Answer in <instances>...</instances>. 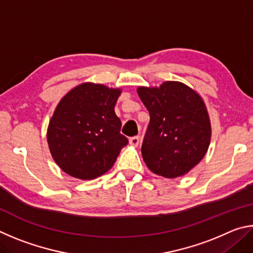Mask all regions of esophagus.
Listing matches in <instances>:
<instances>
[{
    "label": "esophagus",
    "instance_id": "1",
    "mask_svg": "<svg viewBox=\"0 0 253 253\" xmlns=\"http://www.w3.org/2000/svg\"><path fill=\"white\" fill-rule=\"evenodd\" d=\"M129 144L132 145V146H138V144H139V137H138V136L130 137V138H129Z\"/></svg>",
    "mask_w": 253,
    "mask_h": 253
}]
</instances>
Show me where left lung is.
Returning <instances> with one entry per match:
<instances>
[{"label":"left lung","instance_id":"8db88e82","mask_svg":"<svg viewBox=\"0 0 253 253\" xmlns=\"http://www.w3.org/2000/svg\"><path fill=\"white\" fill-rule=\"evenodd\" d=\"M138 96L149 113L142 155L153 173L168 178L186 174L208 152L211 123L202 98L178 81L160 87H139Z\"/></svg>","mask_w":253,"mask_h":253}]
</instances>
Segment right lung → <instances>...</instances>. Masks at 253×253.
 I'll return each instance as SVG.
<instances>
[{
	"label": "right lung",
	"instance_id": "add662e5",
	"mask_svg": "<svg viewBox=\"0 0 253 253\" xmlns=\"http://www.w3.org/2000/svg\"><path fill=\"white\" fill-rule=\"evenodd\" d=\"M121 89L85 83L62 98L51 117L46 139L63 172L93 179L109 170L128 144L115 114Z\"/></svg>",
	"mask_w": 253,
	"mask_h": 253
}]
</instances>
